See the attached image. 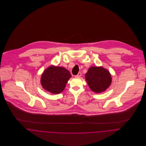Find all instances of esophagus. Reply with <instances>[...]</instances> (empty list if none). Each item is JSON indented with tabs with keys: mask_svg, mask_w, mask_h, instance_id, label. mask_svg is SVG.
Listing matches in <instances>:
<instances>
[{
	"mask_svg": "<svg viewBox=\"0 0 146 146\" xmlns=\"http://www.w3.org/2000/svg\"><path fill=\"white\" fill-rule=\"evenodd\" d=\"M81 75H82V73H81V72H79V73L78 74V75L75 76V77H76V78H80V77L81 76Z\"/></svg>",
	"mask_w": 146,
	"mask_h": 146,
	"instance_id": "esophagus-1",
	"label": "esophagus"
}]
</instances>
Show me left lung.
I'll use <instances>...</instances> for the list:
<instances>
[{
  "label": "left lung",
  "mask_w": 146,
  "mask_h": 146,
  "mask_svg": "<svg viewBox=\"0 0 146 146\" xmlns=\"http://www.w3.org/2000/svg\"><path fill=\"white\" fill-rule=\"evenodd\" d=\"M85 76L90 89L96 93L104 92L112 82L110 72L103 67H90Z\"/></svg>",
  "instance_id": "left-lung-1"
}]
</instances>
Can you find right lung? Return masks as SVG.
I'll return each instance as SVG.
<instances>
[{
    "mask_svg": "<svg viewBox=\"0 0 146 146\" xmlns=\"http://www.w3.org/2000/svg\"><path fill=\"white\" fill-rule=\"evenodd\" d=\"M71 77V74L65 68L50 66L42 74L40 82L45 90L52 94H59L64 90Z\"/></svg>",
    "mask_w": 146,
    "mask_h": 146,
    "instance_id": "right-lung-1",
    "label": "right lung"
}]
</instances>
